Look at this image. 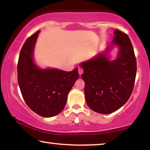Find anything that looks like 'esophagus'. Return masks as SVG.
Segmentation results:
<instances>
[{
    "label": "esophagus",
    "instance_id": "esophagus-1",
    "mask_svg": "<svg viewBox=\"0 0 150 150\" xmlns=\"http://www.w3.org/2000/svg\"><path fill=\"white\" fill-rule=\"evenodd\" d=\"M83 73V69L82 68H79V75H81Z\"/></svg>",
    "mask_w": 150,
    "mask_h": 150
}]
</instances>
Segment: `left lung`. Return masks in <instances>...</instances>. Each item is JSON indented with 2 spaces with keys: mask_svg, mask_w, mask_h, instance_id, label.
Segmentation results:
<instances>
[{
  "mask_svg": "<svg viewBox=\"0 0 150 150\" xmlns=\"http://www.w3.org/2000/svg\"><path fill=\"white\" fill-rule=\"evenodd\" d=\"M111 44L105 50L80 63L83 69L85 100L93 111L109 114L122 107L131 96L137 74V61L132 43L126 34L114 30ZM118 48L111 60L110 52Z\"/></svg>",
  "mask_w": 150,
  "mask_h": 150,
  "instance_id": "left-lung-1",
  "label": "left lung"
}]
</instances>
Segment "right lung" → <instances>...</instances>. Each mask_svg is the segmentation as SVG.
Returning <instances> with one entry per match:
<instances>
[{
    "mask_svg": "<svg viewBox=\"0 0 150 150\" xmlns=\"http://www.w3.org/2000/svg\"><path fill=\"white\" fill-rule=\"evenodd\" d=\"M40 32L29 37L22 46L18 63V81L28 107L39 115L51 117L63 110L69 91L79 74L77 67L65 71L43 69L36 64L33 53Z\"/></svg>",
    "mask_w": 150,
    "mask_h": 150,
    "instance_id": "right-lung-1",
    "label": "right lung"
}]
</instances>
